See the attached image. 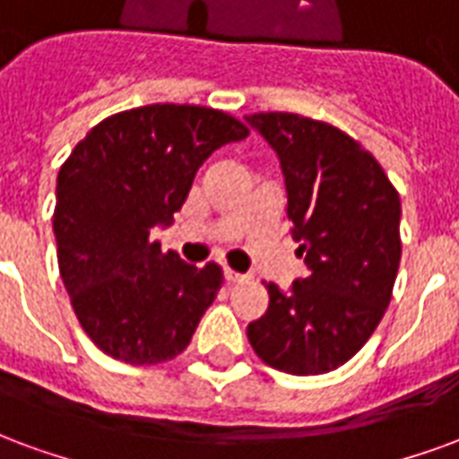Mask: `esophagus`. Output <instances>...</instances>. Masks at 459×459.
Segmentation results:
<instances>
[{
    "label": "esophagus",
    "instance_id": "34e87169",
    "mask_svg": "<svg viewBox=\"0 0 459 459\" xmlns=\"http://www.w3.org/2000/svg\"><path fill=\"white\" fill-rule=\"evenodd\" d=\"M247 276L244 273H239V271L230 269V266H225V281L227 283H239V281H244Z\"/></svg>",
    "mask_w": 459,
    "mask_h": 459
}]
</instances>
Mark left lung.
<instances>
[{"label":"left lung","instance_id":"obj_1","mask_svg":"<svg viewBox=\"0 0 459 459\" xmlns=\"http://www.w3.org/2000/svg\"><path fill=\"white\" fill-rule=\"evenodd\" d=\"M247 122L279 153L289 220L307 276L266 283L269 310L247 327L254 352L296 377L359 352L386 313L401 262V200L379 160L333 124L290 112Z\"/></svg>","mask_w":459,"mask_h":459}]
</instances>
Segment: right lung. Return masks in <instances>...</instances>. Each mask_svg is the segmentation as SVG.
Returning <instances> with one entry per match:
<instances>
[{
	"instance_id": "right-lung-1",
	"label": "right lung",
	"mask_w": 459,
	"mask_h": 459,
	"mask_svg": "<svg viewBox=\"0 0 459 459\" xmlns=\"http://www.w3.org/2000/svg\"><path fill=\"white\" fill-rule=\"evenodd\" d=\"M247 136L249 126L222 109L146 105L102 119L60 166V279L105 354L142 367L169 362L190 344L222 269L163 254L152 230L173 222L210 153Z\"/></svg>"
}]
</instances>
